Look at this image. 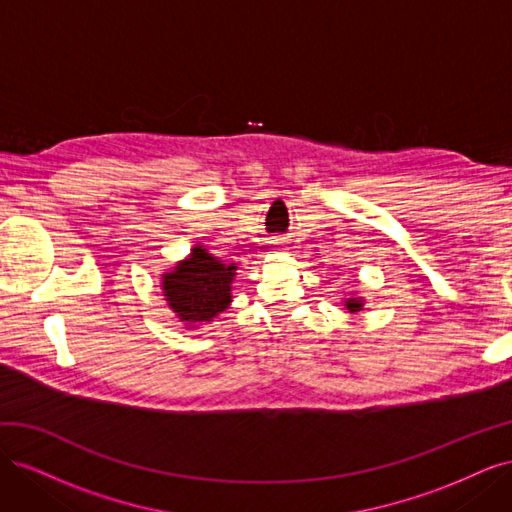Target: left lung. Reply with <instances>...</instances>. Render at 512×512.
<instances>
[{
  "label": "left lung",
  "mask_w": 512,
  "mask_h": 512,
  "mask_svg": "<svg viewBox=\"0 0 512 512\" xmlns=\"http://www.w3.org/2000/svg\"><path fill=\"white\" fill-rule=\"evenodd\" d=\"M344 305H346V309H348L350 314H356V312H361V309H363V299H361V297L346 299V301H344Z\"/></svg>",
  "instance_id": "obj_1"
}]
</instances>
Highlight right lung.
<instances>
[{
    "label": "right lung",
    "instance_id": "obj_1",
    "mask_svg": "<svg viewBox=\"0 0 512 512\" xmlns=\"http://www.w3.org/2000/svg\"><path fill=\"white\" fill-rule=\"evenodd\" d=\"M235 271V262L224 265L203 245H196L188 258L162 275L166 303L175 316L185 322V327L196 329V324L211 322L230 305V286L237 275Z\"/></svg>",
    "mask_w": 512,
    "mask_h": 512
}]
</instances>
